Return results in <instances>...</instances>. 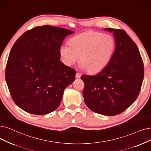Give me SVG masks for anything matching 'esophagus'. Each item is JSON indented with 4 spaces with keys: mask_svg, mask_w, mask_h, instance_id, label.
<instances>
[{
    "mask_svg": "<svg viewBox=\"0 0 151 151\" xmlns=\"http://www.w3.org/2000/svg\"><path fill=\"white\" fill-rule=\"evenodd\" d=\"M81 76V74L79 73V72H77L76 74V77L77 78V79H78V78H80Z\"/></svg>",
    "mask_w": 151,
    "mask_h": 151,
    "instance_id": "esophagus-1",
    "label": "esophagus"
}]
</instances>
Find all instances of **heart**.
<instances>
[{
  "mask_svg": "<svg viewBox=\"0 0 151 151\" xmlns=\"http://www.w3.org/2000/svg\"><path fill=\"white\" fill-rule=\"evenodd\" d=\"M69 43L59 48L64 63L71 66L81 57V67L90 73H97L104 69L115 49V42L111 35L92 31L74 36Z\"/></svg>",
  "mask_w": 151,
  "mask_h": 151,
  "instance_id": "1",
  "label": "heart"
}]
</instances>
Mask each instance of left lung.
I'll list each match as a JSON object with an SVG mask.
<instances>
[{"instance_id":"8db88e82","label":"left lung","mask_w":151,"mask_h":151,"mask_svg":"<svg viewBox=\"0 0 151 151\" xmlns=\"http://www.w3.org/2000/svg\"><path fill=\"white\" fill-rule=\"evenodd\" d=\"M113 32L115 50L110 63L95 76L82 75L83 96L93 111L114 116L125 111L136 100L144 79V64L136 45L123 29Z\"/></svg>"}]
</instances>
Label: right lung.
<instances>
[{"label":"right lung","instance_id":"add662e5","mask_svg":"<svg viewBox=\"0 0 151 151\" xmlns=\"http://www.w3.org/2000/svg\"><path fill=\"white\" fill-rule=\"evenodd\" d=\"M71 30L37 27L18 39L9 54L5 80L15 104L29 113L44 115L59 106L76 70L60 61L59 48Z\"/></svg>","mask_w":151,"mask_h":151}]
</instances>
